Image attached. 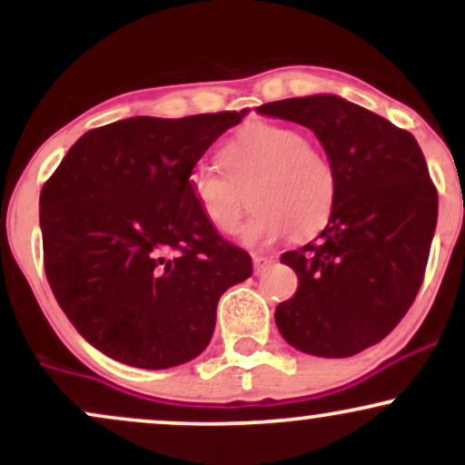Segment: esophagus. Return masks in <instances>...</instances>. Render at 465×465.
Listing matches in <instances>:
<instances>
[{"label": "esophagus", "instance_id": "34e87169", "mask_svg": "<svg viewBox=\"0 0 465 465\" xmlns=\"http://www.w3.org/2000/svg\"><path fill=\"white\" fill-rule=\"evenodd\" d=\"M275 264V255H253V271L258 275H262L266 269Z\"/></svg>", "mask_w": 465, "mask_h": 465}]
</instances>
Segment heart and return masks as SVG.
<instances>
[{
    "label": "heart",
    "mask_w": 465,
    "mask_h": 465,
    "mask_svg": "<svg viewBox=\"0 0 465 465\" xmlns=\"http://www.w3.org/2000/svg\"><path fill=\"white\" fill-rule=\"evenodd\" d=\"M218 157L223 170L199 165L188 188L201 216L223 236H236L242 229L251 201L258 212L242 233L251 247H269L292 232L300 238L314 236L332 216L339 194L336 168L302 131L255 122L229 137Z\"/></svg>",
    "instance_id": "b5f03b06"
}]
</instances>
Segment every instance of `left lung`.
<instances>
[{
    "label": "left lung",
    "instance_id": "left-lung-1",
    "mask_svg": "<svg viewBox=\"0 0 465 465\" xmlns=\"http://www.w3.org/2000/svg\"><path fill=\"white\" fill-rule=\"evenodd\" d=\"M260 114L308 126L339 194L314 242L282 253L300 277L275 323L300 351L345 359L371 348L415 302L437 225V190L409 131L336 95L288 98Z\"/></svg>",
    "mask_w": 465,
    "mask_h": 465
}]
</instances>
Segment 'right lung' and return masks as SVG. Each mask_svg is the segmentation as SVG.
Listing matches in <instances>:
<instances>
[{"label":"right lung","instance_id":"add662e5","mask_svg":"<svg viewBox=\"0 0 465 465\" xmlns=\"http://www.w3.org/2000/svg\"><path fill=\"white\" fill-rule=\"evenodd\" d=\"M242 111L129 117L84 133L41 190L44 266L58 306L94 348L143 370L210 343L216 306L253 273L216 232L188 181Z\"/></svg>","mask_w":465,"mask_h":465}]
</instances>
